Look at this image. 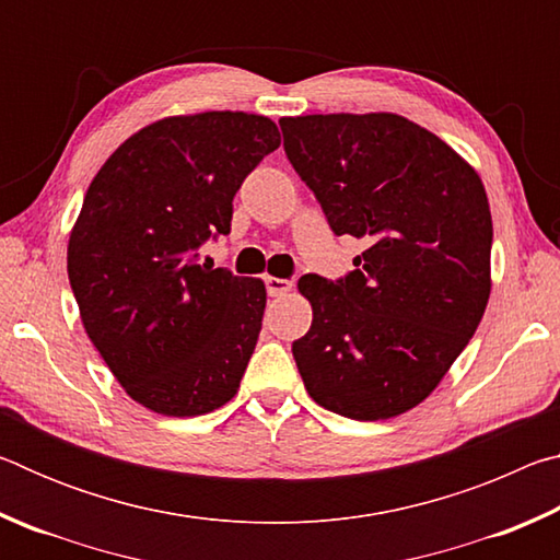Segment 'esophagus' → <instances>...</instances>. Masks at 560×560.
<instances>
[{"label": "esophagus", "instance_id": "obj_1", "mask_svg": "<svg viewBox=\"0 0 560 560\" xmlns=\"http://www.w3.org/2000/svg\"><path fill=\"white\" fill-rule=\"evenodd\" d=\"M293 289V281L289 279H277V277H267V291L269 296H283Z\"/></svg>", "mask_w": 560, "mask_h": 560}]
</instances>
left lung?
Returning <instances> with one entry per match:
<instances>
[{"mask_svg":"<svg viewBox=\"0 0 560 560\" xmlns=\"http://www.w3.org/2000/svg\"><path fill=\"white\" fill-rule=\"evenodd\" d=\"M283 150L338 236L365 240L346 279H299L308 395L360 422L420 405L467 348L491 291V212L467 160L395 113L281 118Z\"/></svg>","mask_w":560,"mask_h":560,"instance_id":"left-lung-1","label":"left lung"}]
</instances>
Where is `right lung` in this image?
<instances>
[{
	"label": "right lung",
	"mask_w": 560,
	"mask_h": 560,
	"mask_svg": "<svg viewBox=\"0 0 560 560\" xmlns=\"http://www.w3.org/2000/svg\"><path fill=\"white\" fill-rule=\"evenodd\" d=\"M277 122L242 110L163 118L93 177L69 236L83 328L132 400L167 417L230 402L257 346L267 289L197 261L230 234L244 177L279 148Z\"/></svg>",
	"instance_id": "obj_1"
}]
</instances>
